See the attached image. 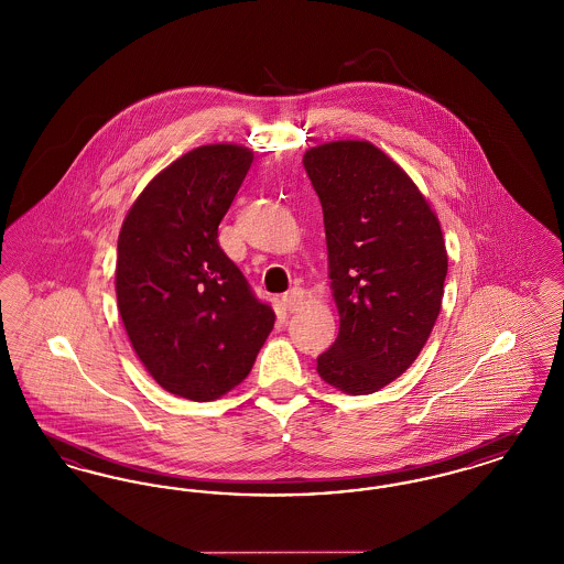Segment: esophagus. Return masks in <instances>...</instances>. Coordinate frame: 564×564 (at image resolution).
Wrapping results in <instances>:
<instances>
[{
	"mask_svg": "<svg viewBox=\"0 0 564 564\" xmlns=\"http://www.w3.org/2000/svg\"><path fill=\"white\" fill-rule=\"evenodd\" d=\"M281 302H283L288 313H295L304 304V292L300 288H292L288 294L281 297Z\"/></svg>",
	"mask_w": 564,
	"mask_h": 564,
	"instance_id": "34e87169",
	"label": "esophagus"
}]
</instances>
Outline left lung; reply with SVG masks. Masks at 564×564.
<instances>
[{
  "instance_id": "left-lung-1",
  "label": "left lung",
  "mask_w": 564,
  "mask_h": 564,
  "mask_svg": "<svg viewBox=\"0 0 564 564\" xmlns=\"http://www.w3.org/2000/svg\"><path fill=\"white\" fill-rule=\"evenodd\" d=\"M302 164L322 200L340 315L317 372L368 395L403 375L430 338L448 272L442 228L412 180L368 141L311 148Z\"/></svg>"
}]
</instances>
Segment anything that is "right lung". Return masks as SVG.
Listing matches in <instances>:
<instances>
[{
    "label": "right lung",
    "mask_w": 564,
    "mask_h": 564,
    "mask_svg": "<svg viewBox=\"0 0 564 564\" xmlns=\"http://www.w3.org/2000/svg\"><path fill=\"white\" fill-rule=\"evenodd\" d=\"M251 161L230 143L184 154L141 192L118 239L116 295L129 340L162 389L192 402L237 387L274 325L272 306L217 241Z\"/></svg>",
    "instance_id": "right-lung-1"
}]
</instances>
